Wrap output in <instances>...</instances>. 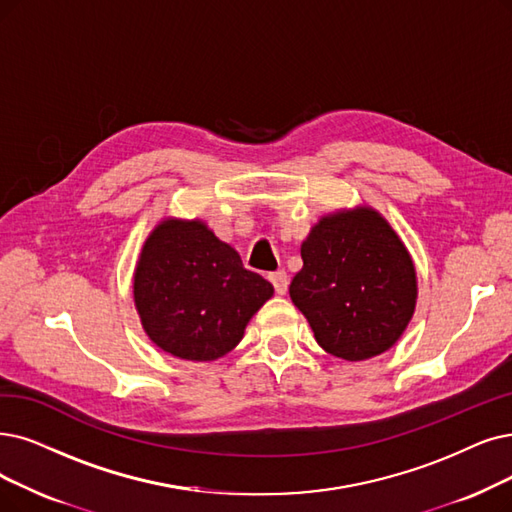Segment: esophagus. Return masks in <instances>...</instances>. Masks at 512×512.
<instances>
[{"instance_id": "obj_1", "label": "esophagus", "mask_w": 512, "mask_h": 512, "mask_svg": "<svg viewBox=\"0 0 512 512\" xmlns=\"http://www.w3.org/2000/svg\"><path fill=\"white\" fill-rule=\"evenodd\" d=\"M269 279H271V283L275 285V292H277L279 296H283L285 292H288V285H290L288 273H285V271H275V273L269 275Z\"/></svg>"}]
</instances>
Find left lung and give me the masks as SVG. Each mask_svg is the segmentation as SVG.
Listing matches in <instances>:
<instances>
[{
	"instance_id": "obj_1",
	"label": "left lung",
	"mask_w": 512,
	"mask_h": 512,
	"mask_svg": "<svg viewBox=\"0 0 512 512\" xmlns=\"http://www.w3.org/2000/svg\"><path fill=\"white\" fill-rule=\"evenodd\" d=\"M290 298L325 353L372 359L401 338L418 300L414 260L370 206L325 214L300 245Z\"/></svg>"
}]
</instances>
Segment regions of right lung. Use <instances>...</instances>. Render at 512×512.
Returning a JSON list of instances; mask_svg holds the SVG:
<instances>
[{
  "label": "right lung",
  "mask_w": 512,
  "mask_h": 512,
  "mask_svg": "<svg viewBox=\"0 0 512 512\" xmlns=\"http://www.w3.org/2000/svg\"><path fill=\"white\" fill-rule=\"evenodd\" d=\"M273 292L199 218L159 220L134 269L142 330L163 353L185 361H216L233 351Z\"/></svg>",
  "instance_id": "add662e5"
}]
</instances>
